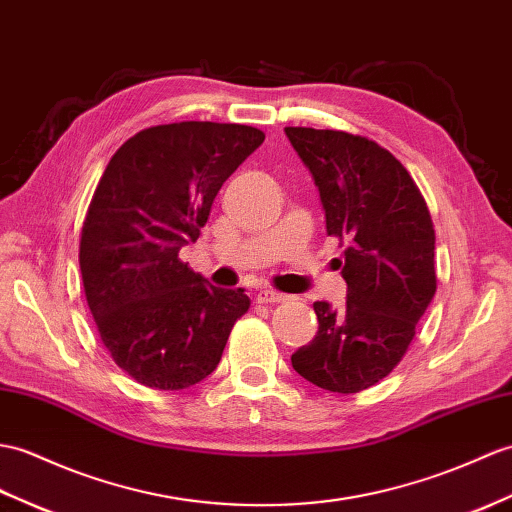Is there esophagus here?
I'll return each instance as SVG.
<instances>
[{"label": "esophagus", "mask_w": 512, "mask_h": 512, "mask_svg": "<svg viewBox=\"0 0 512 512\" xmlns=\"http://www.w3.org/2000/svg\"><path fill=\"white\" fill-rule=\"evenodd\" d=\"M288 299V294H283V292H277V290H261L259 294H257V303H264V305H272V303H281V301H285Z\"/></svg>", "instance_id": "34e87169"}]
</instances>
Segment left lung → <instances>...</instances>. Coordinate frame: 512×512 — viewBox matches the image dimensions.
I'll return each instance as SVG.
<instances>
[{
	"label": "left lung",
	"instance_id": "1",
	"mask_svg": "<svg viewBox=\"0 0 512 512\" xmlns=\"http://www.w3.org/2000/svg\"><path fill=\"white\" fill-rule=\"evenodd\" d=\"M312 172L327 233L344 244L347 305L314 303L316 338L292 353L294 371L331 392H360L390 375L436 292L434 224L417 183L375 141L285 128Z\"/></svg>",
	"mask_w": 512,
	"mask_h": 512
}]
</instances>
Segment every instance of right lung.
<instances>
[{
    "label": "right lung",
    "instance_id": "1",
    "mask_svg": "<svg viewBox=\"0 0 512 512\" xmlns=\"http://www.w3.org/2000/svg\"><path fill=\"white\" fill-rule=\"evenodd\" d=\"M264 137L242 124H163L106 165L82 224L80 272L102 344L135 382H202L251 307L242 288H216L178 251L198 240L222 183Z\"/></svg>",
    "mask_w": 512,
    "mask_h": 512
}]
</instances>
